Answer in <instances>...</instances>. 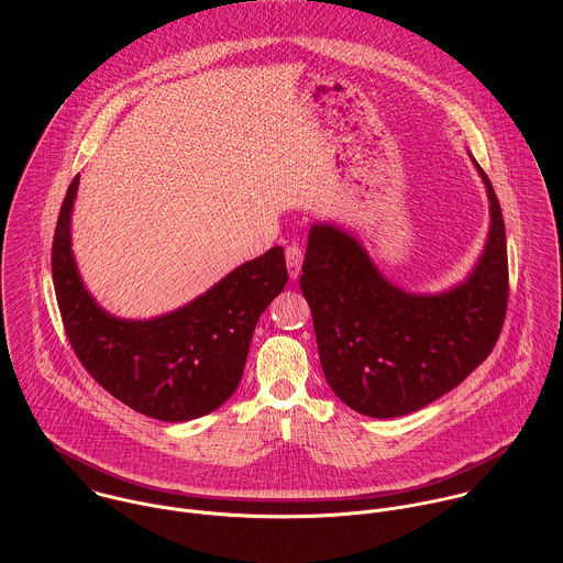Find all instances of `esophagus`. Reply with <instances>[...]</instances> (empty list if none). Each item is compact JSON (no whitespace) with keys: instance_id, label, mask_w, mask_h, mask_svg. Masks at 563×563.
Returning <instances> with one entry per match:
<instances>
[{"instance_id":"34e87169","label":"esophagus","mask_w":563,"mask_h":563,"mask_svg":"<svg viewBox=\"0 0 563 563\" xmlns=\"http://www.w3.org/2000/svg\"><path fill=\"white\" fill-rule=\"evenodd\" d=\"M286 264H288L290 279H297L301 275V264H303V249L299 244H290L286 249Z\"/></svg>"}]
</instances>
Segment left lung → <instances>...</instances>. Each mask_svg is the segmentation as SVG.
<instances>
[{"label":"left lung","mask_w":563,"mask_h":563,"mask_svg":"<svg viewBox=\"0 0 563 563\" xmlns=\"http://www.w3.org/2000/svg\"><path fill=\"white\" fill-rule=\"evenodd\" d=\"M475 166L487 188L489 234L468 279L446 292H405L351 234L322 223L310 230L301 292L322 373L338 399L364 416L397 418L440 399L498 340L509 299L505 223L492 181Z\"/></svg>","instance_id":"1"}]
</instances>
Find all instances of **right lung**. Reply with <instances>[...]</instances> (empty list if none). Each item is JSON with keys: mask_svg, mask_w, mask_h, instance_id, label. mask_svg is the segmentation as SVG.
<instances>
[{"mask_svg": "<svg viewBox=\"0 0 563 563\" xmlns=\"http://www.w3.org/2000/svg\"><path fill=\"white\" fill-rule=\"evenodd\" d=\"M80 175L63 201L52 275L63 324L88 375L114 399L164 422L214 411L241 384L260 314L288 282L282 246L244 262L188 306L150 321H125L95 303L71 251Z\"/></svg>", "mask_w": 563, "mask_h": 563, "instance_id": "1", "label": "right lung"}]
</instances>
